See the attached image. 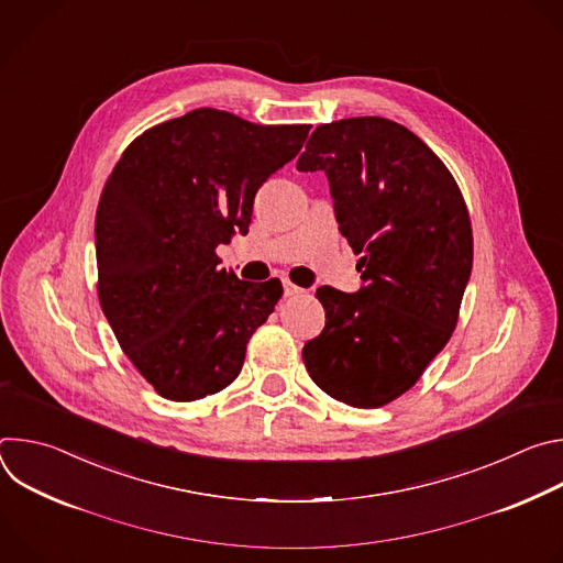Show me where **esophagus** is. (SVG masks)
I'll return each instance as SVG.
<instances>
[{
  "label": "esophagus",
  "mask_w": 563,
  "mask_h": 563,
  "mask_svg": "<svg viewBox=\"0 0 563 563\" xmlns=\"http://www.w3.org/2000/svg\"><path fill=\"white\" fill-rule=\"evenodd\" d=\"M283 289H285V296H300L305 289L302 287H298V285H294L291 280H283Z\"/></svg>",
  "instance_id": "1"
}]
</instances>
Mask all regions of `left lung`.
Masks as SVG:
<instances>
[{
  "label": "left lung",
  "mask_w": 563,
  "mask_h": 563,
  "mask_svg": "<svg viewBox=\"0 0 563 563\" xmlns=\"http://www.w3.org/2000/svg\"><path fill=\"white\" fill-rule=\"evenodd\" d=\"M298 172H325L365 285L320 287L325 330L302 347L311 380L352 408L406 394L450 341L472 272V224L441 157L404 124H320Z\"/></svg>",
  "instance_id": "obj_1"
}]
</instances>
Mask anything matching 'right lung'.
<instances>
[{
    "instance_id": "add662e5",
    "label": "right lung",
    "mask_w": 563,
    "mask_h": 563,
    "mask_svg": "<svg viewBox=\"0 0 563 563\" xmlns=\"http://www.w3.org/2000/svg\"><path fill=\"white\" fill-rule=\"evenodd\" d=\"M309 129L196 109L137 135L107 178L98 298L122 352L163 398H205L243 369L283 285L238 280L218 267L216 247L247 233L256 191Z\"/></svg>"
}]
</instances>
